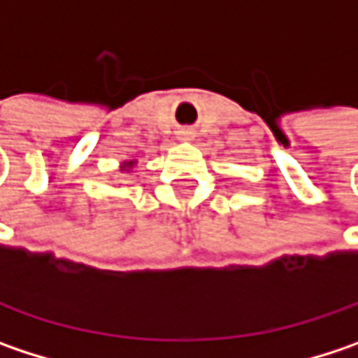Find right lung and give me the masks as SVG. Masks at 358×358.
<instances>
[{"instance_id":"1","label":"right lung","mask_w":358,"mask_h":358,"mask_svg":"<svg viewBox=\"0 0 358 358\" xmlns=\"http://www.w3.org/2000/svg\"><path fill=\"white\" fill-rule=\"evenodd\" d=\"M132 165H134V161H128V163L124 165V169H128V166H132Z\"/></svg>"}]
</instances>
